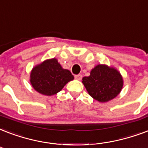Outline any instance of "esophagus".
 Masks as SVG:
<instances>
[{
    "instance_id": "esophagus-1",
    "label": "esophagus",
    "mask_w": 148,
    "mask_h": 148,
    "mask_svg": "<svg viewBox=\"0 0 148 148\" xmlns=\"http://www.w3.org/2000/svg\"><path fill=\"white\" fill-rule=\"evenodd\" d=\"M74 77H75V79H77V80H82V74H77V75L74 76Z\"/></svg>"
}]
</instances>
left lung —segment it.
<instances>
[{"mask_svg":"<svg viewBox=\"0 0 148 148\" xmlns=\"http://www.w3.org/2000/svg\"><path fill=\"white\" fill-rule=\"evenodd\" d=\"M82 83L88 94L100 102H106L116 98L123 86L120 73L114 67L105 64L95 66L90 76L82 78Z\"/></svg>","mask_w":148,"mask_h":148,"instance_id":"left-lung-1","label":"left lung"}]
</instances>
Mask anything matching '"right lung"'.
<instances>
[{
	"mask_svg": "<svg viewBox=\"0 0 148 148\" xmlns=\"http://www.w3.org/2000/svg\"><path fill=\"white\" fill-rule=\"evenodd\" d=\"M74 80L70 71L64 69L56 58L45 60L32 68L30 83L39 93L50 96L58 93L66 84Z\"/></svg>",
	"mask_w": 148,
	"mask_h": 148,
	"instance_id": "right-lung-1",
	"label": "right lung"
}]
</instances>
